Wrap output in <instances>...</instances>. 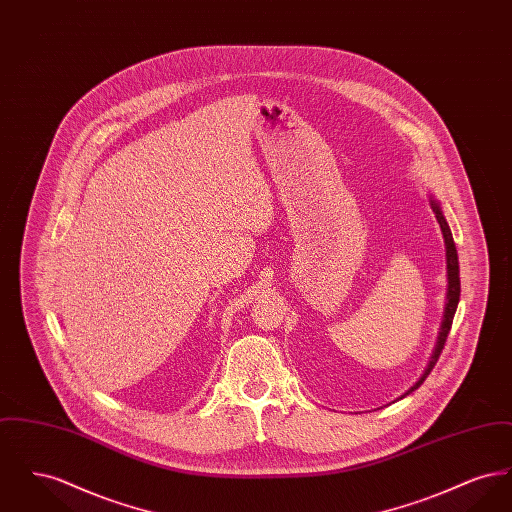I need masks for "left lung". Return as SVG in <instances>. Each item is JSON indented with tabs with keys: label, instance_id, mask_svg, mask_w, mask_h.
Wrapping results in <instances>:
<instances>
[{
	"label": "left lung",
	"instance_id": "8db88e82",
	"mask_svg": "<svg viewBox=\"0 0 512 512\" xmlns=\"http://www.w3.org/2000/svg\"><path fill=\"white\" fill-rule=\"evenodd\" d=\"M430 205H432V211L436 213V219H438L439 228H441V234H443V242H445V259H447V299H445L443 320H441V326H439L438 341H436V347H434V351H432V357H430V361H428V366L424 368L422 376L418 378V382L413 384L409 390L405 391V395H409V393H413L414 390H418L420 384L428 378V374L432 372V368L438 363L441 349H443V345H445V340H447L449 330H451V324H453V317H455V311H457V305H459V297H461L459 255H457V247H455V242H453L451 228H449L447 220L443 217L441 205L434 199V195H430ZM405 395H401L399 399H403Z\"/></svg>",
	"mask_w": 512,
	"mask_h": 512
}]
</instances>
